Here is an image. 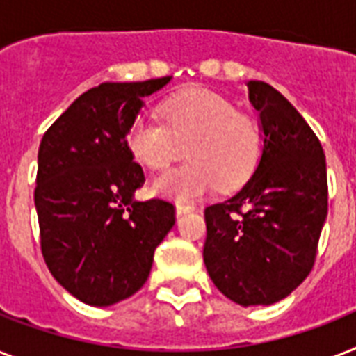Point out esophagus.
I'll return each mask as SVG.
<instances>
[{"label":"esophagus","mask_w":356,"mask_h":356,"mask_svg":"<svg viewBox=\"0 0 356 356\" xmlns=\"http://www.w3.org/2000/svg\"><path fill=\"white\" fill-rule=\"evenodd\" d=\"M175 211H177V214L181 216V214H186V212L195 211V207L190 205V203H177V205H175Z\"/></svg>","instance_id":"34e87169"}]
</instances>
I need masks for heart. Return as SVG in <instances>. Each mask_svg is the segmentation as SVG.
Listing matches in <instances>:
<instances>
[{
    "instance_id": "heart-1",
    "label": "heart",
    "mask_w": 356,
    "mask_h": 356,
    "mask_svg": "<svg viewBox=\"0 0 356 356\" xmlns=\"http://www.w3.org/2000/svg\"><path fill=\"white\" fill-rule=\"evenodd\" d=\"M161 122L142 118L127 133L131 155L149 170L162 172L186 149V161L153 183L159 195L177 203L194 201L220 183L234 188L259 164L262 125L229 97L190 86L162 103Z\"/></svg>"
}]
</instances>
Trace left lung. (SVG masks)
<instances>
[{
	"instance_id": "8db88e82",
	"label": "left lung",
	"mask_w": 356,
	"mask_h": 356,
	"mask_svg": "<svg viewBox=\"0 0 356 356\" xmlns=\"http://www.w3.org/2000/svg\"><path fill=\"white\" fill-rule=\"evenodd\" d=\"M264 133L242 190L205 209L203 260L220 292L242 307L271 305L312 270L327 218L325 153L293 105L262 81L248 83Z\"/></svg>"
}]
</instances>
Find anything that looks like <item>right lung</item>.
Masks as SVG:
<instances>
[{
	"mask_svg": "<svg viewBox=\"0 0 356 356\" xmlns=\"http://www.w3.org/2000/svg\"><path fill=\"white\" fill-rule=\"evenodd\" d=\"M170 79L94 86L42 136L35 188L42 257L58 284L92 307L138 292L175 223L170 201L134 200L145 177L127 147L142 97Z\"/></svg>",
	"mask_w": 356,
	"mask_h": 356,
	"instance_id": "obj_1",
	"label": "right lung"
}]
</instances>
